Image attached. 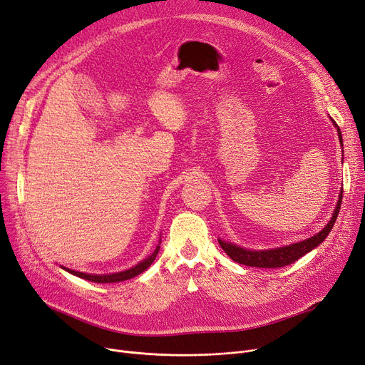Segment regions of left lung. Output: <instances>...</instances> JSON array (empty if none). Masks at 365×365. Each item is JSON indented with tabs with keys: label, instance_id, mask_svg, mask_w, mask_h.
<instances>
[{
	"label": "left lung",
	"instance_id": "1",
	"mask_svg": "<svg viewBox=\"0 0 365 365\" xmlns=\"http://www.w3.org/2000/svg\"><path fill=\"white\" fill-rule=\"evenodd\" d=\"M332 123L336 125L337 133H339V140H340V143L343 146V138H341L340 128L334 120H332ZM341 197H343V187H341V191L339 194V201L336 204L334 213H332L331 219L328 220V224L318 234H314L313 237H310V239H306L303 242L287 245V246H282V247H274V249H264V250L246 249V247L237 246L234 243L220 240V239H217V242H219L220 247L224 249V252L232 261L243 264V265L259 267V268H277V267L289 265V264L295 262L297 259H299L301 257H304L306 253H309L314 247H318L327 239V235L331 232L332 227H334V222L339 216L340 205H341Z\"/></svg>",
	"mask_w": 365,
	"mask_h": 365
}]
</instances>
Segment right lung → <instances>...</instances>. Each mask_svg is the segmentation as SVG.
Here are the masks:
<instances>
[{"mask_svg": "<svg viewBox=\"0 0 365 365\" xmlns=\"http://www.w3.org/2000/svg\"><path fill=\"white\" fill-rule=\"evenodd\" d=\"M160 245H161V240H160ZM160 245L156 246V249L153 250L152 255H149L146 259L140 261L138 264H135L134 267L128 268V270H123V272H119V273H108V274H89V273H82V272H74V270H70V268L67 267H62L64 268L66 272L71 273L73 276H77L81 279H85V280H89V282H95V283H115V282H122V280H128V279H133L138 274H141L143 272H146L148 268L152 265V262L155 261L158 252H160Z\"/></svg>", "mask_w": 365, "mask_h": 365, "instance_id": "obj_1", "label": "right lung"}]
</instances>
